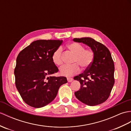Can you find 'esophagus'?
Instances as JSON below:
<instances>
[{
    "instance_id": "34e87169",
    "label": "esophagus",
    "mask_w": 131,
    "mask_h": 131,
    "mask_svg": "<svg viewBox=\"0 0 131 131\" xmlns=\"http://www.w3.org/2000/svg\"><path fill=\"white\" fill-rule=\"evenodd\" d=\"M67 80H68V82H71L73 80V79L71 78H67Z\"/></svg>"
}]
</instances>
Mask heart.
Segmentation results:
<instances>
[{"label":"heart","mask_w":131,"mask_h":131,"mask_svg":"<svg viewBox=\"0 0 131 131\" xmlns=\"http://www.w3.org/2000/svg\"><path fill=\"white\" fill-rule=\"evenodd\" d=\"M69 49L75 54L70 65H65L60 69L61 74L66 77L77 74L80 71V67L84 69L89 68L93 62L95 56L94 51L91 48H85L83 45L74 42L68 46ZM62 48L60 47L53 52L52 55V60L54 65L60 66L63 64L62 57Z\"/></svg>","instance_id":"obj_1"}]
</instances>
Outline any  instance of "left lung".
I'll use <instances>...</instances> for the list:
<instances>
[{"instance_id":"8db88e82","label":"left lung","mask_w":131,"mask_h":131,"mask_svg":"<svg viewBox=\"0 0 131 131\" xmlns=\"http://www.w3.org/2000/svg\"><path fill=\"white\" fill-rule=\"evenodd\" d=\"M73 40L89 46L95 54L89 68L74 78L81 84L80 89L75 92V95L88 105L102 104L109 98L114 84V64L110 51L104 45L92 38H74Z\"/></svg>"}]
</instances>
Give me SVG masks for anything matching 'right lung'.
Masks as SVG:
<instances>
[{
    "mask_svg": "<svg viewBox=\"0 0 131 131\" xmlns=\"http://www.w3.org/2000/svg\"><path fill=\"white\" fill-rule=\"evenodd\" d=\"M62 40L41 39L33 42L18 54L14 69L15 83L26 104L41 108L55 98L59 88L66 83L64 77H51L59 69L52 60Z\"/></svg>",
    "mask_w": 131,
    "mask_h": 131,
    "instance_id": "right-lung-1",
    "label": "right lung"
}]
</instances>
